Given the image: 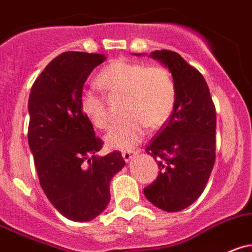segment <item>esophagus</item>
Masks as SVG:
<instances>
[{
	"instance_id": "1",
	"label": "esophagus",
	"mask_w": 252,
	"mask_h": 252,
	"mask_svg": "<svg viewBox=\"0 0 252 252\" xmlns=\"http://www.w3.org/2000/svg\"><path fill=\"white\" fill-rule=\"evenodd\" d=\"M137 156V152H135V151H126V152L122 153V158H124V160L127 163V162H130L131 159H132L133 157H136Z\"/></svg>"
}]
</instances>
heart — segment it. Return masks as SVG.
<instances>
[{
    "mask_svg": "<svg viewBox=\"0 0 252 252\" xmlns=\"http://www.w3.org/2000/svg\"><path fill=\"white\" fill-rule=\"evenodd\" d=\"M96 84L110 97L124 99L121 114L125 119L105 136L110 150H132L142 141L146 127H160L176 106V84L171 73L162 66L115 61L100 71ZM80 110L94 127H110L111 117L104 96L86 92L80 99Z\"/></svg>",
    "mask_w": 252,
    "mask_h": 252,
    "instance_id": "obj_1",
    "label": "heart"
}]
</instances>
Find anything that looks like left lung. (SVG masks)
<instances>
[{"mask_svg":"<svg viewBox=\"0 0 252 252\" xmlns=\"http://www.w3.org/2000/svg\"><path fill=\"white\" fill-rule=\"evenodd\" d=\"M150 57L171 71L177 100L167 124L146 147L157 159L159 173L143 193L155 207L179 212L199 198L212 173L217 115L207 81L178 53L155 50Z\"/></svg>","mask_w":252,"mask_h":252,"instance_id":"8db88e82","label":"left lung"}]
</instances>
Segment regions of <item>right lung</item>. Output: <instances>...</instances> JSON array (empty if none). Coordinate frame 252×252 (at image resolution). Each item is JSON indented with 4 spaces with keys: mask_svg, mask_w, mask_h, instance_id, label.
<instances>
[{
    "mask_svg": "<svg viewBox=\"0 0 252 252\" xmlns=\"http://www.w3.org/2000/svg\"><path fill=\"white\" fill-rule=\"evenodd\" d=\"M102 54L65 52L35 79L28 100V145L39 183L56 209L73 221H90L106 209L110 182L121 171V152L97 156L102 141L84 117L86 79Z\"/></svg>",
    "mask_w": 252,
    "mask_h": 252,
    "instance_id": "right-lung-1",
    "label": "right lung"
}]
</instances>
